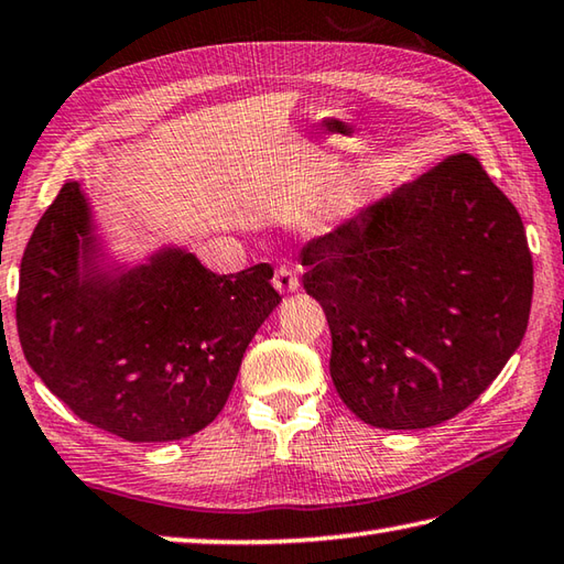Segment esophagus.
<instances>
[{"label": "esophagus", "mask_w": 564, "mask_h": 564, "mask_svg": "<svg viewBox=\"0 0 564 564\" xmlns=\"http://www.w3.org/2000/svg\"><path fill=\"white\" fill-rule=\"evenodd\" d=\"M274 290L278 292H296L300 290V264L294 260H284L278 270H274Z\"/></svg>", "instance_id": "esophagus-1"}]
</instances>
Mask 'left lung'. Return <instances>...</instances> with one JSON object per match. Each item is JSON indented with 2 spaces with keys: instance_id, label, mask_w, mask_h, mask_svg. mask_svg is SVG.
<instances>
[{
  "instance_id": "8db88e82",
  "label": "left lung",
  "mask_w": 564,
  "mask_h": 564,
  "mask_svg": "<svg viewBox=\"0 0 564 564\" xmlns=\"http://www.w3.org/2000/svg\"><path fill=\"white\" fill-rule=\"evenodd\" d=\"M332 328V380L380 430H424L481 395L523 341L533 258L516 206L454 154L302 250Z\"/></svg>"
}]
</instances>
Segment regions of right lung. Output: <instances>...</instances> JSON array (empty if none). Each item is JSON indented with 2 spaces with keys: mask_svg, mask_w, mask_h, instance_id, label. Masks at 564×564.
<instances>
[{
  "mask_svg": "<svg viewBox=\"0 0 564 564\" xmlns=\"http://www.w3.org/2000/svg\"><path fill=\"white\" fill-rule=\"evenodd\" d=\"M80 182L63 184L21 258L17 328L34 373L80 420L174 442L218 417L252 336L282 296L272 268L216 274L182 248L102 270Z\"/></svg>",
  "mask_w": 564,
  "mask_h": 564,
  "instance_id": "right-lung-1",
  "label": "right lung"
}]
</instances>
